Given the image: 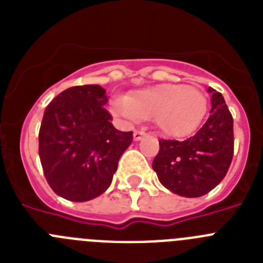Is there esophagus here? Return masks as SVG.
<instances>
[{
    "label": "esophagus",
    "mask_w": 263,
    "mask_h": 263,
    "mask_svg": "<svg viewBox=\"0 0 263 263\" xmlns=\"http://www.w3.org/2000/svg\"><path fill=\"white\" fill-rule=\"evenodd\" d=\"M143 136H146L145 132H141V130H136L133 134V138L134 141H141L143 138Z\"/></svg>",
    "instance_id": "1"
}]
</instances>
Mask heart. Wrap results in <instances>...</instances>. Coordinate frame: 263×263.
I'll list each match as a JSON object with an SVG mask.
<instances>
[{
    "label": "heart",
    "mask_w": 263,
    "mask_h": 263,
    "mask_svg": "<svg viewBox=\"0 0 263 263\" xmlns=\"http://www.w3.org/2000/svg\"><path fill=\"white\" fill-rule=\"evenodd\" d=\"M115 116L129 121L152 120L168 137L194 133L205 116L206 100L196 88L182 84H159L110 101Z\"/></svg>",
    "instance_id": "b5f03b06"
}]
</instances>
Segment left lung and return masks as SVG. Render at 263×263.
Returning a JSON list of instances; mask_svg holds the SVG:
<instances>
[{
  "label": "left lung",
  "mask_w": 263,
  "mask_h": 263,
  "mask_svg": "<svg viewBox=\"0 0 263 263\" xmlns=\"http://www.w3.org/2000/svg\"><path fill=\"white\" fill-rule=\"evenodd\" d=\"M210 117L185 141H159L153 170L173 194L200 197L212 191L227 175L233 158V118L221 93L208 88Z\"/></svg>",
  "instance_id": "8db88e82"
}]
</instances>
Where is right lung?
Returning <instances> with one entry per match:
<instances>
[{
  "mask_svg": "<svg viewBox=\"0 0 263 263\" xmlns=\"http://www.w3.org/2000/svg\"><path fill=\"white\" fill-rule=\"evenodd\" d=\"M97 84L63 90L46 108L39 130V158L52 191L71 201H88L108 190L133 132H120L104 108Z\"/></svg>",
  "mask_w": 263,
  "mask_h": 263,
  "instance_id": "add662e5",
  "label": "right lung"
}]
</instances>
